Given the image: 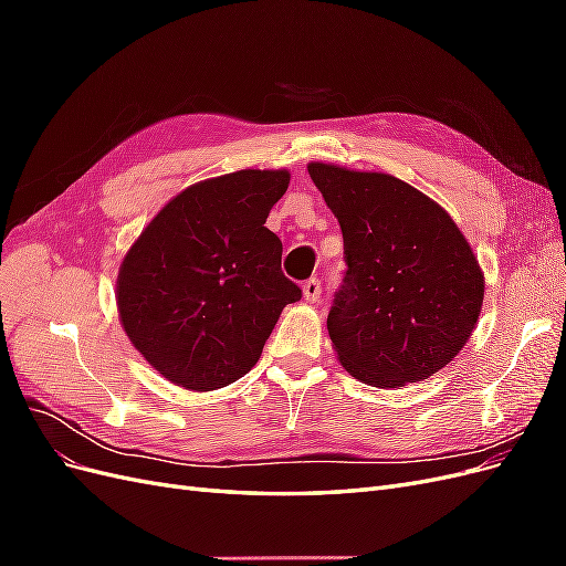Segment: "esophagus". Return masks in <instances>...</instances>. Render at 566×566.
<instances>
[{
    "label": "esophagus",
    "mask_w": 566,
    "mask_h": 566,
    "mask_svg": "<svg viewBox=\"0 0 566 566\" xmlns=\"http://www.w3.org/2000/svg\"><path fill=\"white\" fill-rule=\"evenodd\" d=\"M302 293H304L306 302H318V297H321V281L316 276L310 279V281H304Z\"/></svg>",
    "instance_id": "obj_1"
}]
</instances>
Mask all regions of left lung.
I'll return each mask as SVG.
<instances>
[{
  "instance_id": "left-lung-1",
  "label": "left lung",
  "mask_w": 566,
  "mask_h": 566,
  "mask_svg": "<svg viewBox=\"0 0 566 566\" xmlns=\"http://www.w3.org/2000/svg\"><path fill=\"white\" fill-rule=\"evenodd\" d=\"M337 217L347 271L328 333L356 380L394 389L427 380L465 345L484 276L455 221L410 184L337 165H310Z\"/></svg>"
}]
</instances>
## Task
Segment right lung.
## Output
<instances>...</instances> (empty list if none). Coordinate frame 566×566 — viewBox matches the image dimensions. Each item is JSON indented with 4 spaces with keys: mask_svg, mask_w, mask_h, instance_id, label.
<instances>
[{
    "mask_svg": "<svg viewBox=\"0 0 566 566\" xmlns=\"http://www.w3.org/2000/svg\"><path fill=\"white\" fill-rule=\"evenodd\" d=\"M287 184L283 169L200 181L169 200L127 252L119 318L167 380L210 391L243 378L283 306L302 300L281 271V238L264 227Z\"/></svg>",
    "mask_w": 566,
    "mask_h": 566,
    "instance_id": "add662e5",
    "label": "right lung"
}]
</instances>
